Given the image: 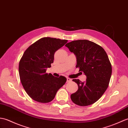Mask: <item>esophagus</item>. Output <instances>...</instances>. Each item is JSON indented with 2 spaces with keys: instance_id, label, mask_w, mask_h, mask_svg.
<instances>
[{
  "instance_id": "1",
  "label": "esophagus",
  "mask_w": 128,
  "mask_h": 128,
  "mask_svg": "<svg viewBox=\"0 0 128 128\" xmlns=\"http://www.w3.org/2000/svg\"><path fill=\"white\" fill-rule=\"evenodd\" d=\"M72 80L71 79H70V78H67V82H70Z\"/></svg>"
}]
</instances>
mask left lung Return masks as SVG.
<instances>
[{"mask_svg": "<svg viewBox=\"0 0 128 128\" xmlns=\"http://www.w3.org/2000/svg\"><path fill=\"white\" fill-rule=\"evenodd\" d=\"M65 46L76 56V67L86 76V81L73 79L78 89L70 95L73 102L86 106L97 101L108 86L112 66L104 50L100 45L88 40H74Z\"/></svg>", "mask_w": 128, "mask_h": 128, "instance_id": "left-lung-1", "label": "left lung"}]
</instances>
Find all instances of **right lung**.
Instances as JSON below:
<instances>
[{"label":"right lung","mask_w":128,"mask_h":128,"mask_svg":"<svg viewBox=\"0 0 128 128\" xmlns=\"http://www.w3.org/2000/svg\"><path fill=\"white\" fill-rule=\"evenodd\" d=\"M67 40L44 37L28 47L19 62L20 80L27 94L38 102L52 101L66 82L65 76L55 77L46 70L53 63L55 52Z\"/></svg>","instance_id":"right-lung-1"}]
</instances>
